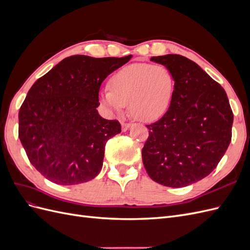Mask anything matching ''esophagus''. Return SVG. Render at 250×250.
Returning a JSON list of instances; mask_svg holds the SVG:
<instances>
[{
    "label": "esophagus",
    "mask_w": 250,
    "mask_h": 250,
    "mask_svg": "<svg viewBox=\"0 0 250 250\" xmlns=\"http://www.w3.org/2000/svg\"><path fill=\"white\" fill-rule=\"evenodd\" d=\"M130 126H131V123L122 122V130H123V131H127V130L130 128Z\"/></svg>",
    "instance_id": "obj_1"
}]
</instances>
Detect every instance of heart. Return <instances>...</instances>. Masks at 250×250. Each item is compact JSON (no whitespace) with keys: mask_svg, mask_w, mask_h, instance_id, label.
<instances>
[{"mask_svg":"<svg viewBox=\"0 0 250 250\" xmlns=\"http://www.w3.org/2000/svg\"><path fill=\"white\" fill-rule=\"evenodd\" d=\"M175 80L167 66L134 63L115 73L109 89L100 93L101 103L111 112L128 104L130 115L141 122H153L170 107Z\"/></svg>","mask_w":250,"mask_h":250,"instance_id":"heart-1","label":"heart"}]
</instances>
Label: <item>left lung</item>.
I'll list each match as a JSON object with an SVG mask.
<instances>
[{
	"instance_id": "obj_1",
	"label": "left lung",
	"mask_w": 250,
	"mask_h": 250,
	"mask_svg": "<svg viewBox=\"0 0 250 250\" xmlns=\"http://www.w3.org/2000/svg\"><path fill=\"white\" fill-rule=\"evenodd\" d=\"M151 60L168 67L175 88L168 110L147 125L143 164L156 183L187 187L221 161L231 141L233 113L224 88L191 59L168 54Z\"/></svg>"
}]
</instances>
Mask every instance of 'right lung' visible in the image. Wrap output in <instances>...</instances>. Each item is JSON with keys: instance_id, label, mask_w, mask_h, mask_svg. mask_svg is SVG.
<instances>
[{"instance_id": "add662e5", "label": "right lung", "mask_w": 250, "mask_h": 250, "mask_svg": "<svg viewBox=\"0 0 250 250\" xmlns=\"http://www.w3.org/2000/svg\"><path fill=\"white\" fill-rule=\"evenodd\" d=\"M131 57H66L29 89L19 112V138L48 180L73 186L99 174L106 142L121 132L119 121L98 113L99 89Z\"/></svg>"}]
</instances>
